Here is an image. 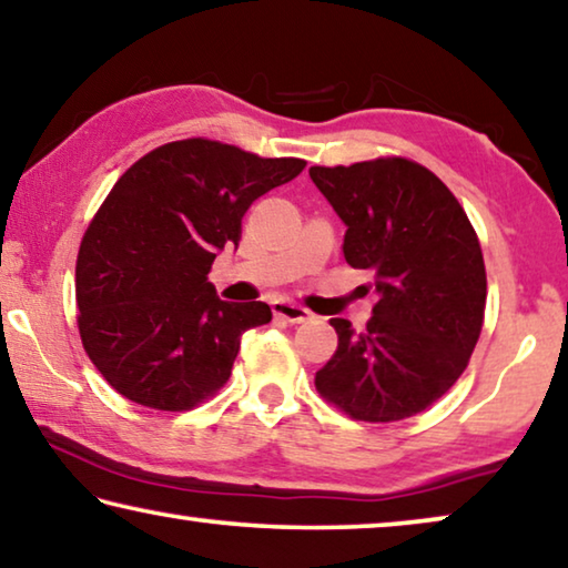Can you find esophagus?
<instances>
[{
	"mask_svg": "<svg viewBox=\"0 0 568 568\" xmlns=\"http://www.w3.org/2000/svg\"><path fill=\"white\" fill-rule=\"evenodd\" d=\"M273 313L277 318L291 321V324H303V321L311 318V311L298 306V303H287V301H275L273 303Z\"/></svg>",
	"mask_w": 568,
	"mask_h": 568,
	"instance_id": "1",
	"label": "esophagus"
}]
</instances>
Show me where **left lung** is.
Wrapping results in <instances>:
<instances>
[{
    "mask_svg": "<svg viewBox=\"0 0 568 568\" xmlns=\"http://www.w3.org/2000/svg\"><path fill=\"white\" fill-rule=\"evenodd\" d=\"M313 183L346 224L344 260L375 275L365 332L332 318L334 357L316 390L354 420L416 416L452 390L485 324L487 273L467 211L416 160L313 165Z\"/></svg>",
    "mask_w": 568,
    "mask_h": 568,
    "instance_id": "obj_1",
    "label": "left lung"
}]
</instances>
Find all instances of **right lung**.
Masks as SVG:
<instances>
[{"instance_id": "obj_1", "label": "right lung", "mask_w": 568, "mask_h": 568, "mask_svg": "<svg viewBox=\"0 0 568 568\" xmlns=\"http://www.w3.org/2000/svg\"><path fill=\"white\" fill-rule=\"evenodd\" d=\"M303 168L206 138L168 142L126 168L75 260L81 344L116 393L181 413L222 390L242 334L273 311L222 301L206 275L240 242L252 203Z\"/></svg>"}]
</instances>
